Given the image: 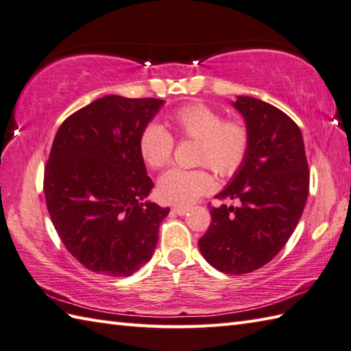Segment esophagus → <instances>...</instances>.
<instances>
[{
  "label": "esophagus",
  "mask_w": 351,
  "mask_h": 351,
  "mask_svg": "<svg viewBox=\"0 0 351 351\" xmlns=\"http://www.w3.org/2000/svg\"><path fill=\"white\" fill-rule=\"evenodd\" d=\"M188 207H184V206H176V207H173V212L176 213V215H178V217H183V215H186V213H188Z\"/></svg>",
  "instance_id": "1"
}]
</instances>
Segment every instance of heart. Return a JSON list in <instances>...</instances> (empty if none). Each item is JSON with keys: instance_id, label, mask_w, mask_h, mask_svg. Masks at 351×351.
<instances>
[{"instance_id": "b5f03b06", "label": "heart", "mask_w": 351, "mask_h": 351, "mask_svg": "<svg viewBox=\"0 0 351 351\" xmlns=\"http://www.w3.org/2000/svg\"><path fill=\"white\" fill-rule=\"evenodd\" d=\"M178 138L197 141L195 163L209 167L219 177L233 176L244 163L250 134L238 121H224L212 107L194 103L183 106L168 118ZM174 138L160 124L144 127L139 136V154L149 168L160 169L171 162ZM212 188V177L204 169L173 168L157 182V197L168 204L188 206Z\"/></svg>"}]
</instances>
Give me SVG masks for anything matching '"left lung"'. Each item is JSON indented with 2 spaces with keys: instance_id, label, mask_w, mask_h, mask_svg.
Here are the masks:
<instances>
[{
  "instance_id": "obj_1",
  "label": "left lung",
  "mask_w": 351,
  "mask_h": 351,
  "mask_svg": "<svg viewBox=\"0 0 351 351\" xmlns=\"http://www.w3.org/2000/svg\"><path fill=\"white\" fill-rule=\"evenodd\" d=\"M245 121L248 153L217 198L239 206L212 207V221L198 241L204 259L226 274L259 269L294 233L309 194L303 134L286 113L262 99L236 97Z\"/></svg>"
}]
</instances>
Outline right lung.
<instances>
[{"mask_svg": "<svg viewBox=\"0 0 351 351\" xmlns=\"http://www.w3.org/2000/svg\"><path fill=\"white\" fill-rule=\"evenodd\" d=\"M157 98L106 95L63 121L45 165L48 213L68 252L92 273L128 277L152 259L169 207L153 189L139 136Z\"/></svg>", "mask_w": 351, "mask_h": 351, "instance_id": "add662e5", "label": "right lung"}]
</instances>
